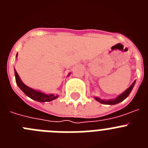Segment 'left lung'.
<instances>
[{
    "label": "left lung",
    "instance_id": "1",
    "mask_svg": "<svg viewBox=\"0 0 148 148\" xmlns=\"http://www.w3.org/2000/svg\"><path fill=\"white\" fill-rule=\"evenodd\" d=\"M135 83H136V81H134V82H133V83L131 85L128 87V88L126 90H125V92H122L121 94H120L118 97L116 98L115 99L103 100V99H99V98H98V97H95V99L96 101H98L99 102L101 103V104H110V105H113V104H118V103H120L121 101H122L125 100L126 98H127V96L130 95V92H131L132 90H133V87H134V84H135Z\"/></svg>",
    "mask_w": 148,
    "mask_h": 148
}]
</instances>
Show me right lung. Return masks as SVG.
Segmentation results:
<instances>
[{"label":"right lung","instance_id":"right-lung-1","mask_svg":"<svg viewBox=\"0 0 148 148\" xmlns=\"http://www.w3.org/2000/svg\"><path fill=\"white\" fill-rule=\"evenodd\" d=\"M17 56H18V54L16 55V57ZM70 74H69V75H70ZM15 76L16 84H18V87L24 92V94H25L26 95H27V96L29 97L30 99L37 101H39V102H47V101H51L54 100V99L58 98V95H53V94H49V95H48V94H45L44 93V92H40V91H38V90H33V89L29 87L28 86H27L22 82V81L21 80L20 77H19L18 73H17L15 70Z\"/></svg>","mask_w":148,"mask_h":148}]
</instances>
